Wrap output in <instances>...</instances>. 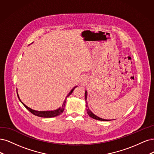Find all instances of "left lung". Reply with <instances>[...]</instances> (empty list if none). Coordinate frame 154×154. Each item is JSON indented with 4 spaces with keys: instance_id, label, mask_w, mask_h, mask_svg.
<instances>
[{
    "instance_id": "left-lung-1",
    "label": "left lung",
    "mask_w": 154,
    "mask_h": 154,
    "mask_svg": "<svg viewBox=\"0 0 154 154\" xmlns=\"http://www.w3.org/2000/svg\"><path fill=\"white\" fill-rule=\"evenodd\" d=\"M86 99H87V91H85V100H86V111H87V113L88 114V115L90 116V117H91L93 119H95V120H101V121H110V120H105V119H102V118H100L98 117L97 116L95 115L90 110V109L88 108V102H86Z\"/></svg>"
}]
</instances>
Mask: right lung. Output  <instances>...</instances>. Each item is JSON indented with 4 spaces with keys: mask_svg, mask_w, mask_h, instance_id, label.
<instances>
[{
    "mask_svg": "<svg viewBox=\"0 0 154 154\" xmlns=\"http://www.w3.org/2000/svg\"><path fill=\"white\" fill-rule=\"evenodd\" d=\"M75 88H76V86L74 87V88L72 89V90H71V91L68 94V95L66 96V98H65V100H64V102H63V104L62 105V107H59V109H57L54 110V111H35V110L31 109V108H29V107H28L27 106H26L25 105V104L20 100V98H19V97H18V94H17V95H18V98H19L20 101V102L22 103V104L25 106V107H26L29 111H30L32 114H33L34 115L39 116V117H42V118H52V117L57 116H59V115H60L61 113H63V112L64 110V105H65L66 98H67L68 96H70V95H71V94H72V92H73V91L74 90V89H75Z\"/></svg>",
    "mask_w": 154,
    "mask_h": 154,
    "instance_id": "add662e5",
    "label": "right lung"
}]
</instances>
